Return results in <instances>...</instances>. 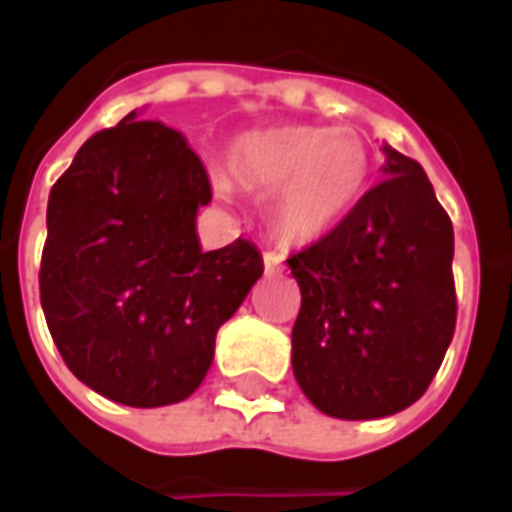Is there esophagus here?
<instances>
[{
  "mask_svg": "<svg viewBox=\"0 0 512 512\" xmlns=\"http://www.w3.org/2000/svg\"><path fill=\"white\" fill-rule=\"evenodd\" d=\"M263 263H265V273L271 276V273H279L284 268V257L279 252H263Z\"/></svg>",
  "mask_w": 512,
  "mask_h": 512,
  "instance_id": "esophagus-1",
  "label": "esophagus"
}]
</instances>
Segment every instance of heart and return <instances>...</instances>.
Wrapping results in <instances>:
<instances>
[{
    "label": "heart",
    "mask_w": 512,
    "mask_h": 512,
    "mask_svg": "<svg viewBox=\"0 0 512 512\" xmlns=\"http://www.w3.org/2000/svg\"><path fill=\"white\" fill-rule=\"evenodd\" d=\"M369 148L353 127L273 124L249 130L225 151V170L241 191L265 196L271 231L308 244L348 215L369 177ZM215 188L228 191L217 177Z\"/></svg>",
    "instance_id": "1"
}]
</instances>
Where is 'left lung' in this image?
<instances>
[{"mask_svg": "<svg viewBox=\"0 0 512 512\" xmlns=\"http://www.w3.org/2000/svg\"><path fill=\"white\" fill-rule=\"evenodd\" d=\"M380 183L332 231L289 255L300 284L295 380L337 420L412 406L444 361L457 324L454 231L420 164L382 146Z\"/></svg>", "mask_w": 512, "mask_h": 512, "instance_id": "left-lung-1", "label": "left lung"}]
</instances>
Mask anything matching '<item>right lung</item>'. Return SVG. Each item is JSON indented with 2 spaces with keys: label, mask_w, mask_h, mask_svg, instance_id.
<instances>
[{
  "label": "right lung",
  "mask_w": 512,
  "mask_h": 512,
  "mask_svg": "<svg viewBox=\"0 0 512 512\" xmlns=\"http://www.w3.org/2000/svg\"><path fill=\"white\" fill-rule=\"evenodd\" d=\"M212 201L177 130L132 111L95 132L47 201L39 297L66 366L116 404H177L199 388L217 329L263 276L247 239L201 252Z\"/></svg>",
  "instance_id": "1"
}]
</instances>
